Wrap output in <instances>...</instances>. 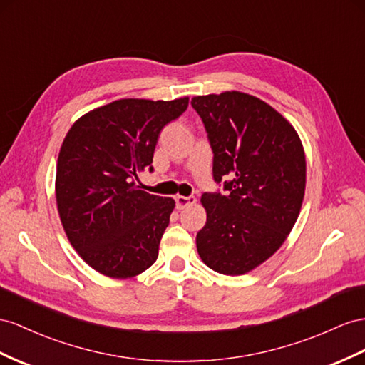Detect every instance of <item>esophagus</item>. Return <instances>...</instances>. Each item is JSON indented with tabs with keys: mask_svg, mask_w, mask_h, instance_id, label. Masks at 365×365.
Returning a JSON list of instances; mask_svg holds the SVG:
<instances>
[{
	"mask_svg": "<svg viewBox=\"0 0 365 365\" xmlns=\"http://www.w3.org/2000/svg\"><path fill=\"white\" fill-rule=\"evenodd\" d=\"M195 203V197L190 195V197H185V195H177L175 197V207L177 210H183L186 207H190V205Z\"/></svg>",
	"mask_w": 365,
	"mask_h": 365,
	"instance_id": "esophagus-1",
	"label": "esophagus"
}]
</instances>
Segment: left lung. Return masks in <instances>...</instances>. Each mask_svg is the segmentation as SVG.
<instances>
[{
  "label": "left lung",
  "instance_id": "1",
  "mask_svg": "<svg viewBox=\"0 0 365 365\" xmlns=\"http://www.w3.org/2000/svg\"><path fill=\"white\" fill-rule=\"evenodd\" d=\"M212 149V179L223 194L203 192L207 223L195 244L222 274H245L273 256L294 227L305 192V154L294 128L265 101L244 92L199 96Z\"/></svg>",
  "mask_w": 365,
  "mask_h": 365
}]
</instances>
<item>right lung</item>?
<instances>
[{
    "label": "right lung",
    "instance_id": "add662e5",
    "mask_svg": "<svg viewBox=\"0 0 365 365\" xmlns=\"http://www.w3.org/2000/svg\"><path fill=\"white\" fill-rule=\"evenodd\" d=\"M188 101H112L78 118L64 137L55 179L60 219L71 245L98 273L126 279L155 262L175 203L142 191L135 179L154 171L158 135Z\"/></svg>",
    "mask_w": 365,
    "mask_h": 365
}]
</instances>
